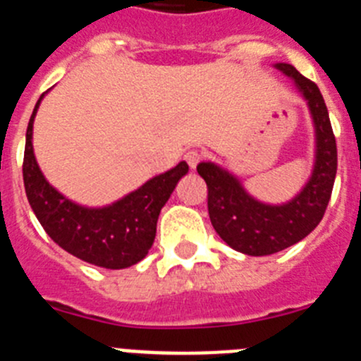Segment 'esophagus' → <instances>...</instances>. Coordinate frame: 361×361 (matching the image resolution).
Returning <instances> with one entry per match:
<instances>
[{
	"instance_id": "1",
	"label": "esophagus",
	"mask_w": 361,
	"mask_h": 361,
	"mask_svg": "<svg viewBox=\"0 0 361 361\" xmlns=\"http://www.w3.org/2000/svg\"><path fill=\"white\" fill-rule=\"evenodd\" d=\"M183 159L187 163H189L190 169H196V165H198V163L203 159V154H202V152H200V150L192 149V150H187V152H185Z\"/></svg>"
}]
</instances>
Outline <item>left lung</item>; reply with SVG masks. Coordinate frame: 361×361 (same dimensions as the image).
<instances>
[{
  "mask_svg": "<svg viewBox=\"0 0 361 361\" xmlns=\"http://www.w3.org/2000/svg\"><path fill=\"white\" fill-rule=\"evenodd\" d=\"M276 68L293 78L314 121V171L302 192L283 205H265L249 196L240 181L218 165H198V174L209 189L207 205L212 227L228 247L249 256L274 255L311 234L324 218L336 178V140L318 85L293 65L278 63Z\"/></svg>",
  "mask_w": 361,
  "mask_h": 361,
  "instance_id": "1",
  "label": "left lung"
}]
</instances>
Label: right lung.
Returning <instances> with one entry per match:
<instances>
[{
  "mask_svg": "<svg viewBox=\"0 0 361 361\" xmlns=\"http://www.w3.org/2000/svg\"><path fill=\"white\" fill-rule=\"evenodd\" d=\"M42 99L30 116L23 156L25 192L42 227L61 249L98 267L125 269L142 262L154 243L159 211L189 165L180 161L109 207L76 205L49 185L34 158L32 123Z\"/></svg>",
  "mask_w": 361,
  "mask_h": 361,
  "instance_id": "right-lung-1",
  "label": "right lung"
}]
</instances>
